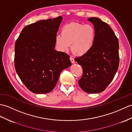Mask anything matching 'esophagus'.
Wrapping results in <instances>:
<instances>
[{
  "label": "esophagus",
  "instance_id": "esophagus-1",
  "mask_svg": "<svg viewBox=\"0 0 132 132\" xmlns=\"http://www.w3.org/2000/svg\"><path fill=\"white\" fill-rule=\"evenodd\" d=\"M70 61H71V62L72 63H75V60H74V59L73 58H72V57H70Z\"/></svg>",
  "mask_w": 132,
  "mask_h": 132
}]
</instances>
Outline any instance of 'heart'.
<instances>
[{"mask_svg":"<svg viewBox=\"0 0 132 132\" xmlns=\"http://www.w3.org/2000/svg\"><path fill=\"white\" fill-rule=\"evenodd\" d=\"M96 36V30L91 24L71 22L63 26L61 35L56 36L55 42L60 51H67L71 44L73 53L82 56L92 48Z\"/></svg>","mask_w":132,"mask_h":132,"instance_id":"heart-1","label":"heart"}]
</instances>
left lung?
<instances>
[{
  "label": "left lung",
  "mask_w": 132,
  "mask_h": 132,
  "mask_svg": "<svg viewBox=\"0 0 132 132\" xmlns=\"http://www.w3.org/2000/svg\"><path fill=\"white\" fill-rule=\"evenodd\" d=\"M88 20L96 31L94 44L88 53L75 60L82 69L79 86L87 93H98L110 84L118 71L119 40L108 23L96 17Z\"/></svg>",
  "instance_id": "obj_1"
}]
</instances>
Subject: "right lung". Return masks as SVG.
I'll list each match as a JSON object with an SVG mask.
<instances>
[{"instance_id":"add662e5","label":"right lung","mask_w":132,"mask_h":132,"mask_svg":"<svg viewBox=\"0 0 132 132\" xmlns=\"http://www.w3.org/2000/svg\"><path fill=\"white\" fill-rule=\"evenodd\" d=\"M62 17L26 26L14 46L15 69L32 93H47L57 84L61 71L71 65L69 56L54 50Z\"/></svg>"}]
</instances>
